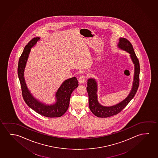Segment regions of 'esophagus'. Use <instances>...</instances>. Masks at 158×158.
<instances>
[{"mask_svg": "<svg viewBox=\"0 0 158 158\" xmlns=\"http://www.w3.org/2000/svg\"><path fill=\"white\" fill-rule=\"evenodd\" d=\"M86 78L85 75H81L79 78V82L80 84H84L86 81Z\"/></svg>", "mask_w": 158, "mask_h": 158, "instance_id": "1", "label": "esophagus"}]
</instances>
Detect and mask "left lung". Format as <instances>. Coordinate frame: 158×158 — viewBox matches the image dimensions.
I'll use <instances>...</instances> for the list:
<instances>
[{"mask_svg":"<svg viewBox=\"0 0 158 158\" xmlns=\"http://www.w3.org/2000/svg\"><path fill=\"white\" fill-rule=\"evenodd\" d=\"M118 48L127 52L130 54L131 60L134 63L135 68L132 89L128 96L122 102L112 106H104L101 105L97 100L98 89L96 80L94 78H89L88 80V86L86 88L89 95V106L90 110L97 117L107 118L118 114L134 98L139 88L140 67L139 60L135 53L132 44L127 39L120 38Z\"/></svg>","mask_w":158,"mask_h":158,"instance_id":"left-lung-1","label":"left lung"}]
</instances>
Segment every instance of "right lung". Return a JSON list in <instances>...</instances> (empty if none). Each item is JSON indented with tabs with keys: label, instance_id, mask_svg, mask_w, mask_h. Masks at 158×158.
Here are the masks:
<instances>
[{
	"label": "right lung",
	"instance_id": "right-lung-1",
	"mask_svg": "<svg viewBox=\"0 0 158 158\" xmlns=\"http://www.w3.org/2000/svg\"><path fill=\"white\" fill-rule=\"evenodd\" d=\"M40 38L32 39L26 45L22 55L19 57L17 72L22 89V96L26 103L38 114L48 118L61 117L68 109L70 95L78 86V81L75 77L64 80L55 94V102L47 105L37 100L27 88L24 79V73L31 48L35 46Z\"/></svg>",
	"mask_w": 158,
	"mask_h": 158
}]
</instances>
